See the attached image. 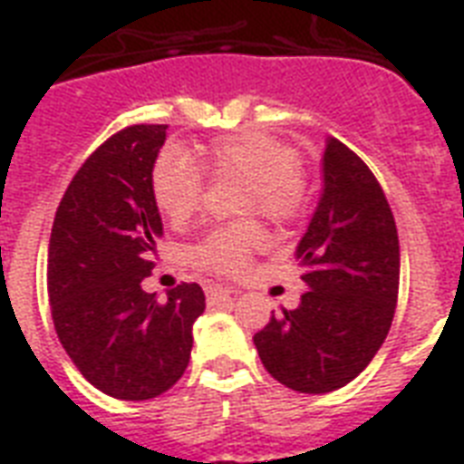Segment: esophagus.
I'll return each mask as SVG.
<instances>
[{
	"instance_id": "esophagus-1",
	"label": "esophagus",
	"mask_w": 464,
	"mask_h": 464,
	"mask_svg": "<svg viewBox=\"0 0 464 464\" xmlns=\"http://www.w3.org/2000/svg\"><path fill=\"white\" fill-rule=\"evenodd\" d=\"M205 293L209 304H214L217 300H224V297L233 295V288H228V285H219V284H207Z\"/></svg>"
}]
</instances>
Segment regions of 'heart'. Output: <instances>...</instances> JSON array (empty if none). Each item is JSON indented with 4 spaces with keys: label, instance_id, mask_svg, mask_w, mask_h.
<instances>
[{
    "label": "heart",
    "instance_id": "heart-1",
    "mask_svg": "<svg viewBox=\"0 0 464 464\" xmlns=\"http://www.w3.org/2000/svg\"><path fill=\"white\" fill-rule=\"evenodd\" d=\"M207 164L214 176L245 179L240 195L243 212H259L276 224H285L303 209L307 190L300 171V154L271 135L243 130L219 138L207 147ZM152 195L160 212L171 224H186L202 205V171L186 152L169 147L154 161ZM262 240L265 231L257 221L224 224L195 243L188 257L202 271L238 276L250 266L252 252Z\"/></svg>",
    "mask_w": 464,
    "mask_h": 464
}]
</instances>
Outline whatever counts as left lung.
I'll return each instance as SVG.
<instances>
[{
    "label": "left lung",
    "instance_id": "1",
    "mask_svg": "<svg viewBox=\"0 0 464 464\" xmlns=\"http://www.w3.org/2000/svg\"><path fill=\"white\" fill-rule=\"evenodd\" d=\"M297 262L300 304L274 314L252 341L276 382L329 393L353 382L382 348L401 284L389 199L367 164L336 138L324 145V193Z\"/></svg>",
    "mask_w": 464,
    "mask_h": 464
}]
</instances>
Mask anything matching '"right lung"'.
I'll return each instance as SVG.
<instances>
[{
  "instance_id": "add662e5",
  "label": "right lung",
  "mask_w": 464,
  "mask_h": 464,
  "mask_svg": "<svg viewBox=\"0 0 464 464\" xmlns=\"http://www.w3.org/2000/svg\"><path fill=\"white\" fill-rule=\"evenodd\" d=\"M167 128L135 123L102 142L71 179L49 236L56 336L95 389L121 401H150L179 382L205 312L198 284H179L167 303L140 285L161 236L152 169Z\"/></svg>"
}]
</instances>
